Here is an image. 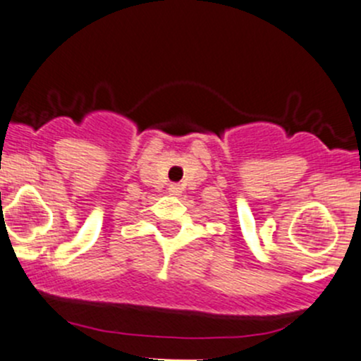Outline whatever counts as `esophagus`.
I'll return each instance as SVG.
<instances>
[{"mask_svg": "<svg viewBox=\"0 0 361 361\" xmlns=\"http://www.w3.org/2000/svg\"><path fill=\"white\" fill-rule=\"evenodd\" d=\"M169 192H171V195H180L181 194V187H180V185H171Z\"/></svg>", "mask_w": 361, "mask_h": 361, "instance_id": "esophagus-1", "label": "esophagus"}]
</instances>
